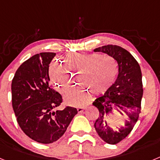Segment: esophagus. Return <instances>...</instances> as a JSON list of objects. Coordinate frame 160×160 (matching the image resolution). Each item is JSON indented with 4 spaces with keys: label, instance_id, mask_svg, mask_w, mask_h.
Listing matches in <instances>:
<instances>
[{
    "label": "esophagus",
    "instance_id": "obj_1",
    "mask_svg": "<svg viewBox=\"0 0 160 160\" xmlns=\"http://www.w3.org/2000/svg\"><path fill=\"white\" fill-rule=\"evenodd\" d=\"M84 107H78L77 110H78V113H82L83 111H84Z\"/></svg>",
    "mask_w": 160,
    "mask_h": 160
}]
</instances>
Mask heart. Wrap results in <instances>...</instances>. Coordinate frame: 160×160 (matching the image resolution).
I'll return each instance as SVG.
<instances>
[{
	"label": "heart",
	"instance_id": "heart-1",
	"mask_svg": "<svg viewBox=\"0 0 160 160\" xmlns=\"http://www.w3.org/2000/svg\"><path fill=\"white\" fill-rule=\"evenodd\" d=\"M63 62L66 68L60 61L54 60L49 69L53 86L62 94H66L71 89L73 74L79 73L81 84L90 93L94 95L104 94L112 87L119 72L116 59L100 53L68 54ZM88 91L84 88L74 89L65 96V102L74 107L84 106L90 99Z\"/></svg>",
	"mask_w": 160,
	"mask_h": 160
}]
</instances>
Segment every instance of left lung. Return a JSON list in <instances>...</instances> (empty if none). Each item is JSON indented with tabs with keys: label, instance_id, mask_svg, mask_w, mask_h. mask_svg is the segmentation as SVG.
Returning <instances> with one entry per match:
<instances>
[{
	"label": "left lung",
	"instance_id": "1",
	"mask_svg": "<svg viewBox=\"0 0 160 160\" xmlns=\"http://www.w3.org/2000/svg\"><path fill=\"white\" fill-rule=\"evenodd\" d=\"M94 51L102 52L111 56L116 59L119 66L115 82L104 95L96 98L93 102L99 111L98 118L94 123L98 135L107 143L116 144L131 133L141 112L143 90L140 66L128 50L118 46L107 45L96 48ZM114 107L122 115V111H123L129 117V121L126 120L125 125L118 131H114L108 127V118ZM128 109H135V111L129 112Z\"/></svg>",
	"mask_w": 160,
	"mask_h": 160
}]
</instances>
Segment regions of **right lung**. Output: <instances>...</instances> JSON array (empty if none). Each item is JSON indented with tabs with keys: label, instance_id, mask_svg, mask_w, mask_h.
<instances>
[{
	"label": "right lung",
	"instance_id": "add662e5",
	"mask_svg": "<svg viewBox=\"0 0 160 160\" xmlns=\"http://www.w3.org/2000/svg\"><path fill=\"white\" fill-rule=\"evenodd\" d=\"M55 53H40L24 62L12 81V105L25 135L40 143H52L64 135L76 108L53 111L62 97L51 88L49 67Z\"/></svg>",
	"mask_w": 160,
	"mask_h": 160
}]
</instances>
